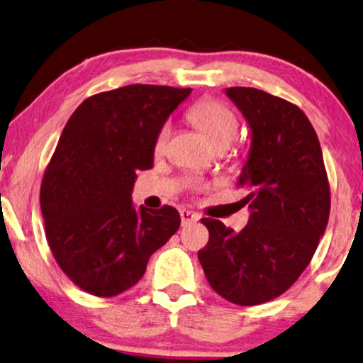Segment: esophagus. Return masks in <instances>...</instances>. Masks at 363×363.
Instances as JSON below:
<instances>
[{
    "label": "esophagus",
    "mask_w": 363,
    "mask_h": 363,
    "mask_svg": "<svg viewBox=\"0 0 363 363\" xmlns=\"http://www.w3.org/2000/svg\"><path fill=\"white\" fill-rule=\"evenodd\" d=\"M180 217H182V225H183V227H186V225L194 223V222L199 220L198 213H194L191 211H180Z\"/></svg>",
    "instance_id": "obj_1"
}]
</instances>
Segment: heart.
I'll return each mask as SVG.
<instances>
[{
	"label": "heart",
	"mask_w": 363,
	"mask_h": 363,
	"mask_svg": "<svg viewBox=\"0 0 363 363\" xmlns=\"http://www.w3.org/2000/svg\"><path fill=\"white\" fill-rule=\"evenodd\" d=\"M188 117L196 127L203 130L217 150L227 147L238 133V117L220 99L206 98L193 104ZM170 136V123L165 122L154 138V151L162 152Z\"/></svg>",
	"instance_id": "b5f03b06"
}]
</instances>
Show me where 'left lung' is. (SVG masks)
Wrapping results in <instances>:
<instances>
[{
    "instance_id": "obj_1",
    "label": "left lung",
    "mask_w": 363,
    "mask_h": 363,
    "mask_svg": "<svg viewBox=\"0 0 363 363\" xmlns=\"http://www.w3.org/2000/svg\"><path fill=\"white\" fill-rule=\"evenodd\" d=\"M252 132L238 186L249 194V223L240 233L201 218L209 242L198 259L212 289L238 306H257L288 291L315 254L330 217L322 147L298 106L257 88H227Z\"/></svg>"
}]
</instances>
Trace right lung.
Instances as JSON below:
<instances>
[{
  "label": "right lung",
  "mask_w": 363,
  "mask_h": 363,
  "mask_svg": "<svg viewBox=\"0 0 363 363\" xmlns=\"http://www.w3.org/2000/svg\"><path fill=\"white\" fill-rule=\"evenodd\" d=\"M191 88L127 85L86 98L65 123L40 189L48 245L80 289L114 298L141 280L180 227L170 206L133 209L136 172L152 167L154 138Z\"/></svg>",
  "instance_id": "add662e5"
}]
</instances>
